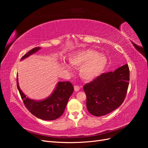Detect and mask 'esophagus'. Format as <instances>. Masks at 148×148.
Instances as JSON below:
<instances>
[{
  "label": "esophagus",
  "instance_id": "esophagus-1",
  "mask_svg": "<svg viewBox=\"0 0 148 148\" xmlns=\"http://www.w3.org/2000/svg\"><path fill=\"white\" fill-rule=\"evenodd\" d=\"M74 89L75 91H78L79 90V86L78 85H75V86H74Z\"/></svg>",
  "mask_w": 148,
  "mask_h": 148
}]
</instances>
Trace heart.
Returning <instances> with one entry per match:
<instances>
[{"label": "heart", "instance_id": "heart-1", "mask_svg": "<svg viewBox=\"0 0 148 148\" xmlns=\"http://www.w3.org/2000/svg\"><path fill=\"white\" fill-rule=\"evenodd\" d=\"M69 60L75 66H81L79 73L81 78L86 81H90L99 76L107 65L106 57L92 49H84L71 53ZM63 65L68 70L71 69L66 62H63Z\"/></svg>", "mask_w": 148, "mask_h": 148}]
</instances>
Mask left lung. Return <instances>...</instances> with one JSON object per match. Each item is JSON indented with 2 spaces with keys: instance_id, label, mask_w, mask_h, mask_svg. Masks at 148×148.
I'll return each mask as SVG.
<instances>
[{
  "instance_id": "1",
  "label": "left lung",
  "mask_w": 148,
  "mask_h": 148,
  "mask_svg": "<svg viewBox=\"0 0 148 148\" xmlns=\"http://www.w3.org/2000/svg\"><path fill=\"white\" fill-rule=\"evenodd\" d=\"M129 77V67L126 64L113 72L102 73L85 84L83 89L86 93L89 112L99 117L118 108L126 96Z\"/></svg>"
}]
</instances>
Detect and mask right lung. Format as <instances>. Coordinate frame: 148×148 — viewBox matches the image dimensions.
<instances>
[{"label": "right lung", "mask_w": 148, "mask_h": 148, "mask_svg": "<svg viewBox=\"0 0 148 148\" xmlns=\"http://www.w3.org/2000/svg\"><path fill=\"white\" fill-rule=\"evenodd\" d=\"M40 47H35L22 57L23 60L31 55L38 52ZM17 88L25 107L36 117L44 120H53L63 114L69 97L72 95L74 88L69 82H60L57 83L55 90L51 96L42 101H35L26 97L20 89L18 78L16 79Z\"/></svg>", "instance_id": "1"}]
</instances>
